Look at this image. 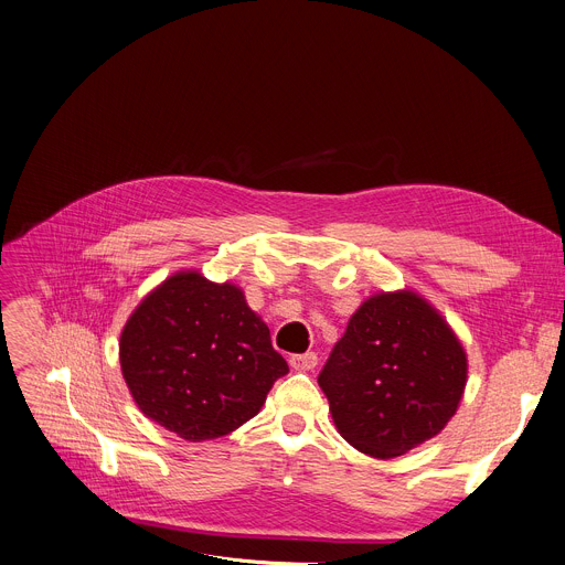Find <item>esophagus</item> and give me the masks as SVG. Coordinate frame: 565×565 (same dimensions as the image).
Wrapping results in <instances>:
<instances>
[{
	"instance_id": "1",
	"label": "esophagus",
	"mask_w": 565,
	"mask_h": 565,
	"mask_svg": "<svg viewBox=\"0 0 565 565\" xmlns=\"http://www.w3.org/2000/svg\"><path fill=\"white\" fill-rule=\"evenodd\" d=\"M290 366L297 369V371H310V369L317 366V353H315V351H308V353L290 355Z\"/></svg>"
}]
</instances>
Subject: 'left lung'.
Returning a JSON list of instances; mask_svg holds the SVG:
<instances>
[{
    "instance_id": "left-lung-1",
    "label": "left lung",
    "mask_w": 565,
    "mask_h": 565,
    "mask_svg": "<svg viewBox=\"0 0 565 565\" xmlns=\"http://www.w3.org/2000/svg\"><path fill=\"white\" fill-rule=\"evenodd\" d=\"M465 380L458 338L409 290L366 299L317 377L342 438L373 458L402 456L440 434Z\"/></svg>"
}]
</instances>
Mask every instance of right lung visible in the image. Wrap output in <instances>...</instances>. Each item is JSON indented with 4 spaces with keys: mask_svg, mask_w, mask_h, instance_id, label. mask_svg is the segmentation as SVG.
Segmentation results:
<instances>
[{
    "mask_svg": "<svg viewBox=\"0 0 565 565\" xmlns=\"http://www.w3.org/2000/svg\"><path fill=\"white\" fill-rule=\"evenodd\" d=\"M120 366L140 412L190 443L248 423L288 373L244 292L199 273L142 299L120 335Z\"/></svg>",
    "mask_w": 565,
    "mask_h": 565,
    "instance_id": "right-lung-1",
    "label": "right lung"
}]
</instances>
